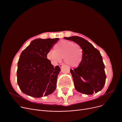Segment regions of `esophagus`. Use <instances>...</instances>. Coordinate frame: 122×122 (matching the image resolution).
Listing matches in <instances>:
<instances>
[{
	"label": "esophagus",
	"mask_w": 122,
	"mask_h": 122,
	"mask_svg": "<svg viewBox=\"0 0 122 122\" xmlns=\"http://www.w3.org/2000/svg\"><path fill=\"white\" fill-rule=\"evenodd\" d=\"M63 65H64V64H60V65H59V67H60V68H61Z\"/></svg>",
	"instance_id": "1"
}]
</instances>
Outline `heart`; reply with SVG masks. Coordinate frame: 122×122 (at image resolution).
I'll return each instance as SVG.
<instances>
[{
  "instance_id": "heart-1",
  "label": "heart",
  "mask_w": 122,
  "mask_h": 122,
  "mask_svg": "<svg viewBox=\"0 0 122 122\" xmlns=\"http://www.w3.org/2000/svg\"><path fill=\"white\" fill-rule=\"evenodd\" d=\"M83 50L79 45L68 41H62L54 46V50L48 51L47 58L53 64L64 61L69 67H74L81 62L83 58Z\"/></svg>"
}]
</instances>
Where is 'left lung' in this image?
Listing matches in <instances>:
<instances>
[{"label":"left lung","mask_w":122,"mask_h":122,"mask_svg":"<svg viewBox=\"0 0 122 122\" xmlns=\"http://www.w3.org/2000/svg\"><path fill=\"white\" fill-rule=\"evenodd\" d=\"M81 46L83 58L77 68L70 70L75 89L86 95L100 91L106 80L104 64L100 51L90 43L78 36L65 37Z\"/></svg>","instance_id":"left-lung-1"}]
</instances>
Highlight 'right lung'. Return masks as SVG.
<instances>
[{
	"label": "right lung",
	"mask_w": 122,
	"mask_h": 122,
	"mask_svg": "<svg viewBox=\"0 0 122 122\" xmlns=\"http://www.w3.org/2000/svg\"><path fill=\"white\" fill-rule=\"evenodd\" d=\"M58 40L36 39L21 53L18 63L17 82L24 94L41 98L55 90L61 70L58 66L54 67L46 54Z\"/></svg>",
	"instance_id": "1"
}]
</instances>
